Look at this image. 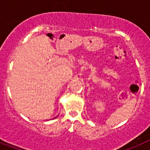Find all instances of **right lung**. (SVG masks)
I'll use <instances>...</instances> for the list:
<instances>
[{
	"label": "right lung",
	"mask_w": 150,
	"mask_h": 150,
	"mask_svg": "<svg viewBox=\"0 0 150 150\" xmlns=\"http://www.w3.org/2000/svg\"><path fill=\"white\" fill-rule=\"evenodd\" d=\"M55 118H57V117H55ZM53 119H54V118H53Z\"/></svg>",
	"instance_id": "right-lung-1"
}]
</instances>
